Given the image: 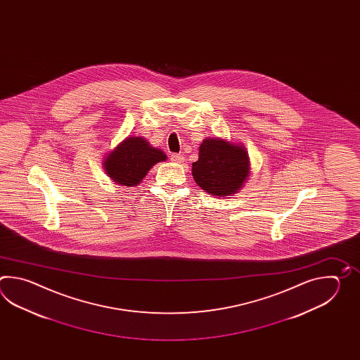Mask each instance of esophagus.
Here are the masks:
<instances>
[{"instance_id": "esophagus-1", "label": "esophagus", "mask_w": 360, "mask_h": 360, "mask_svg": "<svg viewBox=\"0 0 360 360\" xmlns=\"http://www.w3.org/2000/svg\"><path fill=\"white\" fill-rule=\"evenodd\" d=\"M171 161L174 163H183V154H171Z\"/></svg>"}]
</instances>
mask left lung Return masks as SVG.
<instances>
[{
    "label": "left lung",
    "instance_id": "8db88e82",
    "mask_svg": "<svg viewBox=\"0 0 360 360\" xmlns=\"http://www.w3.org/2000/svg\"><path fill=\"white\" fill-rule=\"evenodd\" d=\"M191 174L198 186L211 195L228 197L240 191L250 175L248 153L243 146L226 140L205 139Z\"/></svg>",
    "mask_w": 360,
    "mask_h": 360
}]
</instances>
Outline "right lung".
Segmentation results:
<instances>
[{
	"label": "right lung",
	"mask_w": 360,
	"mask_h": 360,
	"mask_svg": "<svg viewBox=\"0 0 360 360\" xmlns=\"http://www.w3.org/2000/svg\"><path fill=\"white\" fill-rule=\"evenodd\" d=\"M166 158L167 155L161 149L150 146L144 138L131 136L115 146L103 165L115 183L134 186L141 183L155 163L166 161Z\"/></svg>",
	"instance_id": "1"
}]
</instances>
